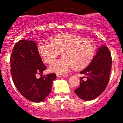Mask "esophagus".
Segmentation results:
<instances>
[{
    "instance_id": "1",
    "label": "esophagus",
    "mask_w": 123,
    "mask_h": 123,
    "mask_svg": "<svg viewBox=\"0 0 123 123\" xmlns=\"http://www.w3.org/2000/svg\"><path fill=\"white\" fill-rule=\"evenodd\" d=\"M56 76L58 78H63V77H67V76L65 74H56Z\"/></svg>"
}]
</instances>
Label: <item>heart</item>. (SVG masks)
<instances>
[{
  "label": "heart",
  "mask_w": 123,
  "mask_h": 123,
  "mask_svg": "<svg viewBox=\"0 0 123 123\" xmlns=\"http://www.w3.org/2000/svg\"><path fill=\"white\" fill-rule=\"evenodd\" d=\"M51 42H41L38 44V53L47 63L53 62L60 52L63 58L58 60L49 67L50 72L63 74L74 68L81 71L89 67L96 54L94 43L81 36L63 33L50 38Z\"/></svg>",
  "instance_id": "heart-1"
}]
</instances>
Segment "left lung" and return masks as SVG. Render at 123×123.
Wrapping results in <instances>:
<instances>
[{"label":"left lung","mask_w":123,"mask_h":123,"mask_svg":"<svg viewBox=\"0 0 123 123\" xmlns=\"http://www.w3.org/2000/svg\"><path fill=\"white\" fill-rule=\"evenodd\" d=\"M111 64L112 58L108 47H99L91 65L80 72L85 75L87 80L84 81L83 78H80V85L74 91L75 94L85 101L99 96L108 85Z\"/></svg>","instance_id":"1"}]
</instances>
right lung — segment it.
<instances>
[{
  "instance_id": "obj_1",
  "label": "right lung",
  "mask_w": 123,
  "mask_h": 123,
  "mask_svg": "<svg viewBox=\"0 0 123 123\" xmlns=\"http://www.w3.org/2000/svg\"><path fill=\"white\" fill-rule=\"evenodd\" d=\"M11 74L15 86L20 94L30 101L41 102L46 98L52 90L55 73L39 78L37 74L46 69L38 53L35 42L20 40L15 44L10 58Z\"/></svg>"
}]
</instances>
